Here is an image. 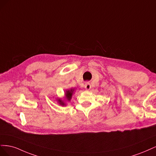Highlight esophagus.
Listing matches in <instances>:
<instances>
[{
	"mask_svg": "<svg viewBox=\"0 0 156 156\" xmlns=\"http://www.w3.org/2000/svg\"><path fill=\"white\" fill-rule=\"evenodd\" d=\"M84 87H85V89H86V90H89L91 88V84H90L89 82L85 83V85H84Z\"/></svg>",
	"mask_w": 156,
	"mask_h": 156,
	"instance_id": "obj_1",
	"label": "esophagus"
}]
</instances>
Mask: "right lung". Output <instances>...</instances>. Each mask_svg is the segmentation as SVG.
Listing matches in <instances>:
<instances>
[{
    "label": "right lung",
    "mask_w": 156,
    "mask_h": 156,
    "mask_svg": "<svg viewBox=\"0 0 156 156\" xmlns=\"http://www.w3.org/2000/svg\"><path fill=\"white\" fill-rule=\"evenodd\" d=\"M74 89L75 88H71L70 89L65 90V96L64 99H62L60 98H56L58 103L62 106H66L67 102H70L72 98L73 94L74 93Z\"/></svg>",
    "instance_id": "add662e5"
}]
</instances>
